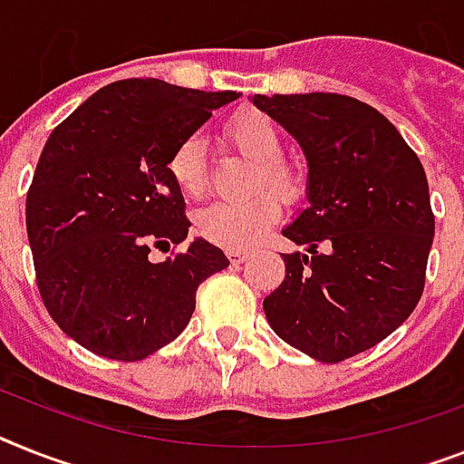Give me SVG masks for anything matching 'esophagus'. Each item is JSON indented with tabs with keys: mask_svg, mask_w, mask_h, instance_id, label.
<instances>
[{
	"mask_svg": "<svg viewBox=\"0 0 464 464\" xmlns=\"http://www.w3.org/2000/svg\"><path fill=\"white\" fill-rule=\"evenodd\" d=\"M227 258L232 266H239V263H244V260H246V254H244V251H227Z\"/></svg>",
	"mask_w": 464,
	"mask_h": 464,
	"instance_id": "obj_1",
	"label": "esophagus"
}]
</instances>
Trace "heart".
I'll list each match as a JSON object with an SVG mask.
<instances>
[{
	"label": "heart",
	"mask_w": 464,
	"mask_h": 464,
	"mask_svg": "<svg viewBox=\"0 0 464 464\" xmlns=\"http://www.w3.org/2000/svg\"><path fill=\"white\" fill-rule=\"evenodd\" d=\"M225 137L241 154L258 163L254 189L267 187L286 201L304 189V178L294 166L285 163V140L275 125L260 111H241L225 128ZM168 175L185 197H201L208 185L204 141L187 137L175 147L168 159ZM279 201L273 194H256L246 201H216L198 210L194 223L206 241L227 251H246L256 246L267 229L279 220Z\"/></svg>",
	"instance_id": "b5f03b06"
}]
</instances>
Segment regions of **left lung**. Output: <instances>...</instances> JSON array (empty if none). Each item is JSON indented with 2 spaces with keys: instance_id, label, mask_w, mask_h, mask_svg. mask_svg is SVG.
I'll list each match as a JSON object with an SVG mask.
<instances>
[{
  "instance_id": "8db88e82",
  "label": "left lung",
  "mask_w": 464,
  "mask_h": 464,
  "mask_svg": "<svg viewBox=\"0 0 464 464\" xmlns=\"http://www.w3.org/2000/svg\"><path fill=\"white\" fill-rule=\"evenodd\" d=\"M251 102L308 160V206L282 229L305 254H282L285 282L263 310L282 342L342 362L396 332L422 296L434 241L427 175L401 132L358 99L310 92Z\"/></svg>"
}]
</instances>
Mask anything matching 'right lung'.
I'll return each mask as SVG.
<instances>
[{"label": "right lung", "instance_id": "right-lung-1", "mask_svg": "<svg viewBox=\"0 0 464 464\" xmlns=\"http://www.w3.org/2000/svg\"><path fill=\"white\" fill-rule=\"evenodd\" d=\"M237 92H201L156 78L118 80L53 128L25 198L37 289L72 342L135 362L178 339L197 289L229 266L197 237L154 263V246L189 232L168 159Z\"/></svg>", "mask_w": 464, "mask_h": 464}]
</instances>
